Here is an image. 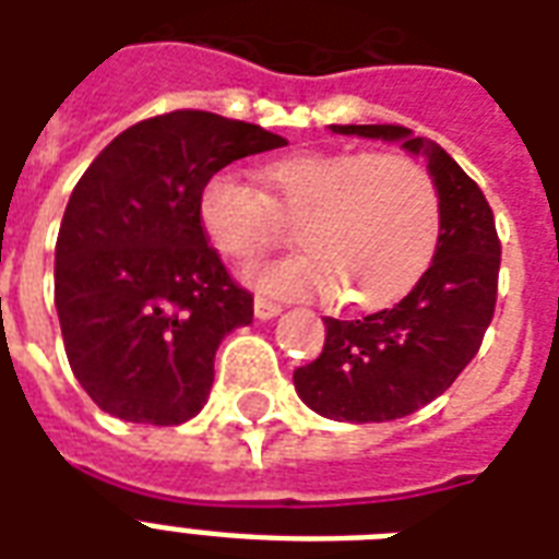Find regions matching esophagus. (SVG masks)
Masks as SVG:
<instances>
[{
  "label": "esophagus",
  "instance_id": "34e87169",
  "mask_svg": "<svg viewBox=\"0 0 559 559\" xmlns=\"http://www.w3.org/2000/svg\"><path fill=\"white\" fill-rule=\"evenodd\" d=\"M281 314V305L278 302H269L263 296H257L254 299V317L257 320H272V317Z\"/></svg>",
  "mask_w": 559,
  "mask_h": 559
}]
</instances>
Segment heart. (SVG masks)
<instances>
[{
    "label": "heart",
    "instance_id": "obj_1",
    "mask_svg": "<svg viewBox=\"0 0 559 559\" xmlns=\"http://www.w3.org/2000/svg\"><path fill=\"white\" fill-rule=\"evenodd\" d=\"M266 194L233 170L197 191V224L233 263H251L296 221L302 254L248 275L281 299L335 296L350 308L395 302L431 266L440 242V197L419 160L401 152H302L260 173Z\"/></svg>",
    "mask_w": 559,
    "mask_h": 559
}]
</instances>
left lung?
Returning <instances> with one entry per match:
<instances>
[{
  "mask_svg": "<svg viewBox=\"0 0 559 559\" xmlns=\"http://www.w3.org/2000/svg\"><path fill=\"white\" fill-rule=\"evenodd\" d=\"M335 134L401 143L428 160L440 197V242L431 266L399 305L362 320L326 317L323 353L296 368L299 399L335 421L411 416L455 383L491 326L500 239L479 185L433 140L401 126H332Z\"/></svg>",
  "mask_w": 559,
  "mask_h": 559,
  "instance_id": "1",
  "label": "left lung"
}]
</instances>
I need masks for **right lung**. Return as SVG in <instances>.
<instances>
[{"mask_svg": "<svg viewBox=\"0 0 559 559\" xmlns=\"http://www.w3.org/2000/svg\"><path fill=\"white\" fill-rule=\"evenodd\" d=\"M287 140L206 110L122 131L71 191L56 239V314L68 365L104 413L182 425L203 411L215 350L254 320L197 224V191L233 160Z\"/></svg>", "mask_w": 559, "mask_h": 559, "instance_id": "add662e5", "label": "right lung"}]
</instances>
